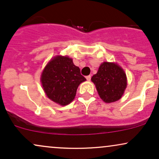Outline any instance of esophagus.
Listing matches in <instances>:
<instances>
[{"label": "esophagus", "instance_id": "34e87169", "mask_svg": "<svg viewBox=\"0 0 159 159\" xmlns=\"http://www.w3.org/2000/svg\"><path fill=\"white\" fill-rule=\"evenodd\" d=\"M86 78H87V81H90V79H91V76H90V75H87V77H86Z\"/></svg>", "mask_w": 159, "mask_h": 159}]
</instances>
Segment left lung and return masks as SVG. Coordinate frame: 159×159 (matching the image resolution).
I'll return each mask as SVG.
<instances>
[{"mask_svg":"<svg viewBox=\"0 0 159 159\" xmlns=\"http://www.w3.org/2000/svg\"><path fill=\"white\" fill-rule=\"evenodd\" d=\"M91 80L96 85L100 98L107 103L119 100L127 86L125 72L114 63H102Z\"/></svg>","mask_w":159,"mask_h":159,"instance_id":"1","label":"left lung"}]
</instances>
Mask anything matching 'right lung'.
I'll return each mask as SVG.
<instances>
[{
	"instance_id": "1",
	"label": "right lung",
	"mask_w": 159,
	"mask_h": 159,
	"mask_svg": "<svg viewBox=\"0 0 159 159\" xmlns=\"http://www.w3.org/2000/svg\"><path fill=\"white\" fill-rule=\"evenodd\" d=\"M86 78L79 67L68 57L57 56L47 64L41 76V82L47 96L54 102L66 105L72 101L81 82Z\"/></svg>"
}]
</instances>
